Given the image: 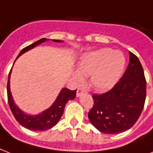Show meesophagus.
Masks as SVG:
<instances>
[{
    "label": "esophagus",
    "instance_id": "obj_1",
    "mask_svg": "<svg viewBox=\"0 0 153 153\" xmlns=\"http://www.w3.org/2000/svg\"><path fill=\"white\" fill-rule=\"evenodd\" d=\"M84 91H84L83 89H82V88H79V90H78V91H77V94H76L77 97H80V96L82 95V94L83 93Z\"/></svg>",
    "mask_w": 153,
    "mask_h": 153
}]
</instances>
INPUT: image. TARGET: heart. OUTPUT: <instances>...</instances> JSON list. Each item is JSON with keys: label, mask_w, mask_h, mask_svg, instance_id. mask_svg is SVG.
<instances>
[{"label": "heart", "mask_w": 153, "mask_h": 153, "mask_svg": "<svg viewBox=\"0 0 153 153\" xmlns=\"http://www.w3.org/2000/svg\"><path fill=\"white\" fill-rule=\"evenodd\" d=\"M123 53L109 48H102L86 54L79 63V70L74 73V79L82 82L83 76H91V84L98 91L114 87L123 74L126 67Z\"/></svg>", "instance_id": "obj_1"}]
</instances>
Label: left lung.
<instances>
[{
    "instance_id": "8db88e82",
    "label": "left lung",
    "mask_w": 153,
    "mask_h": 153,
    "mask_svg": "<svg viewBox=\"0 0 153 153\" xmlns=\"http://www.w3.org/2000/svg\"><path fill=\"white\" fill-rule=\"evenodd\" d=\"M125 74L114 88L102 94H93L94 106L89 112L91 124L106 134L128 130L136 123L146 98V81L140 60L129 51Z\"/></svg>"
}]
</instances>
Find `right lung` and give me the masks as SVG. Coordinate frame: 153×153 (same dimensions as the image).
<instances>
[{
	"label": "right lung",
	"instance_id": "1",
	"mask_svg": "<svg viewBox=\"0 0 153 153\" xmlns=\"http://www.w3.org/2000/svg\"><path fill=\"white\" fill-rule=\"evenodd\" d=\"M48 40H50V39H47V38H43V39L37 40L36 42H35L29 46L22 49L20 52L19 53L17 58L20 57V55H23L24 53L32 50L39 44H43L44 42L48 41ZM52 40L55 43L63 42L62 40H59V39H52ZM17 58H16V59H17ZM11 73H12V69L9 72V74H8V84H7L8 105H9V107L12 110V113L15 117L16 120L21 126L27 128V129H30V130L46 131L52 128L53 126H55L59 122V119L62 116L65 105L67 104V102L69 100L74 99L75 96H76L77 89L74 91H71L67 88H62L55 102H53L52 105L49 108H48L41 113H39V114H36V115L26 114L16 105V104L14 102L13 95H12L10 90Z\"/></svg>",
	"mask_w": 153,
	"mask_h": 153
}]
</instances>
